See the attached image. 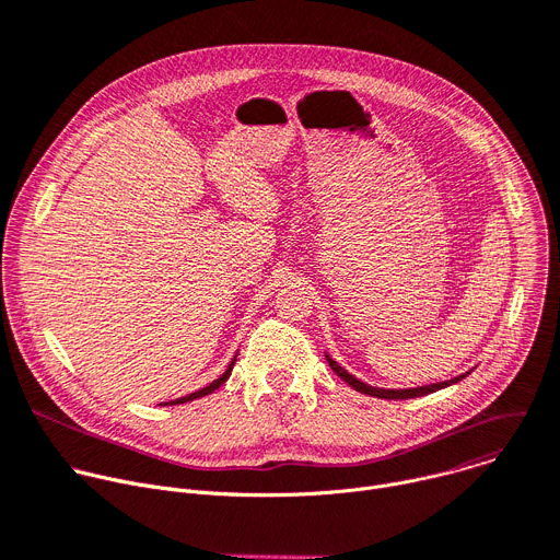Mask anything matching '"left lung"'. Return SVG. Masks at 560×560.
Returning <instances> with one entry per match:
<instances>
[{
  "mask_svg": "<svg viewBox=\"0 0 560 560\" xmlns=\"http://www.w3.org/2000/svg\"><path fill=\"white\" fill-rule=\"evenodd\" d=\"M326 360H328V364H330V369L348 384V386H352L354 390H360V393H364V395H373V397H384V399H409V397H422V395H429V393H435V390H440V388H446V386H451V384H457L460 380H465L467 375H471V371H467V373H463V375H457V377H451V380H446V382H438V384H427V386H416V388H380V386H371V384H366V382H362V380H358L354 375H350L343 366H339L330 354L326 352Z\"/></svg>",
  "mask_w": 560,
  "mask_h": 560,
  "instance_id": "8db88e82",
  "label": "left lung"
}]
</instances>
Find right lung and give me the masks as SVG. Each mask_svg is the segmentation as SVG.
I'll use <instances>...</instances> for the list:
<instances>
[{"label": "right lung", "instance_id": "add662e5", "mask_svg": "<svg viewBox=\"0 0 560 560\" xmlns=\"http://www.w3.org/2000/svg\"><path fill=\"white\" fill-rule=\"evenodd\" d=\"M238 354V352H236ZM236 354L232 358V362L228 364V369H225V373L223 375H219L214 382H210L208 386H202V388H198V390H194V393H189V395H183V397H176V399H172V401H165L163 406H174V404H185V401H191V399H198V397H206V395H210V393H214L221 384H225L228 382V377L232 375V369H234V362H236Z\"/></svg>", "mask_w": 560, "mask_h": 560}]
</instances>
